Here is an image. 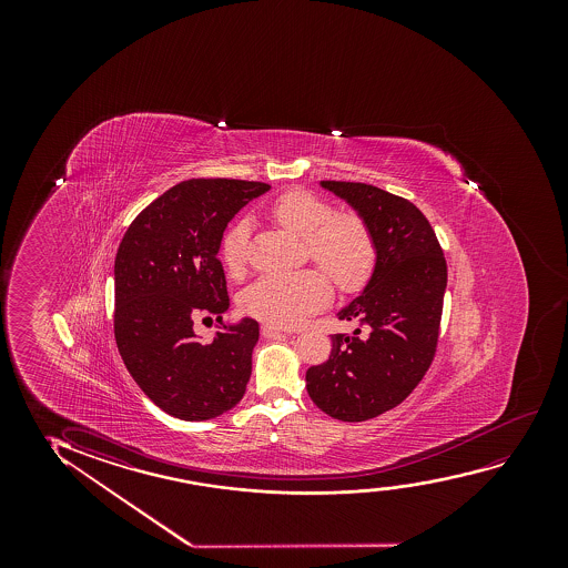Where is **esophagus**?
Here are the masks:
<instances>
[{"mask_svg": "<svg viewBox=\"0 0 568 568\" xmlns=\"http://www.w3.org/2000/svg\"><path fill=\"white\" fill-rule=\"evenodd\" d=\"M281 334H285L283 327L272 326V324H264V326H262V335H264V337H275V335Z\"/></svg>", "mask_w": 568, "mask_h": 568, "instance_id": "34e87169", "label": "esophagus"}]
</instances>
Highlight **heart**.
<instances>
[{
	"label": "heart",
	"mask_w": 568,
	"mask_h": 568,
	"mask_svg": "<svg viewBox=\"0 0 568 568\" xmlns=\"http://www.w3.org/2000/svg\"><path fill=\"white\" fill-rule=\"evenodd\" d=\"M265 213L304 239L308 256L339 288H357L376 264V242L363 219L353 213L335 215L318 195L288 190L267 203ZM250 221L241 219L226 231L221 256L226 270L239 275L246 265ZM329 281L318 270L264 273L241 296L242 311L273 326H295L329 301Z\"/></svg>",
	"instance_id": "1"
}]
</instances>
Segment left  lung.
Instances as JSON below:
<instances>
[{
	"instance_id": "obj_1",
	"label": "left lung",
	"mask_w": 568,
	"mask_h": 568,
	"mask_svg": "<svg viewBox=\"0 0 568 568\" xmlns=\"http://www.w3.org/2000/svg\"><path fill=\"white\" fill-rule=\"evenodd\" d=\"M357 211L376 242L363 293L337 312L357 322L332 335L326 363L306 371L312 402L334 419L358 423L402 404L435 357L446 291V260L427 217L412 202L363 182L322 180Z\"/></svg>"
}]
</instances>
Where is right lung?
I'll use <instances>...</instances> for the list:
<instances>
[{
    "mask_svg": "<svg viewBox=\"0 0 568 568\" xmlns=\"http://www.w3.org/2000/svg\"><path fill=\"white\" fill-rule=\"evenodd\" d=\"M264 182L194 179L166 190L128 226L114 262V335L143 394L182 420H207L241 402L260 337L256 320L225 324L226 280L219 248L229 221ZM224 327L211 344L193 322Z\"/></svg>",
    "mask_w": 568,
    "mask_h": 568,
    "instance_id": "obj_1",
    "label": "right lung"
}]
</instances>
